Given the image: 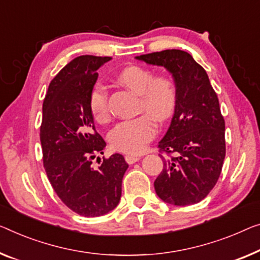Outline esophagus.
Returning a JSON list of instances; mask_svg holds the SVG:
<instances>
[{
  "label": "esophagus",
  "instance_id": "esophagus-1",
  "mask_svg": "<svg viewBox=\"0 0 260 260\" xmlns=\"http://www.w3.org/2000/svg\"><path fill=\"white\" fill-rule=\"evenodd\" d=\"M125 160L128 165H133L135 162H138L140 160V156L139 155H133V154H127L125 155Z\"/></svg>",
  "mask_w": 260,
  "mask_h": 260
}]
</instances>
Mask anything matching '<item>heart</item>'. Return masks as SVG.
I'll return each instance as SVG.
<instances>
[{
    "instance_id": "heart-1",
    "label": "heart",
    "mask_w": 260,
    "mask_h": 260,
    "mask_svg": "<svg viewBox=\"0 0 260 260\" xmlns=\"http://www.w3.org/2000/svg\"><path fill=\"white\" fill-rule=\"evenodd\" d=\"M118 79L123 86L139 95L138 111L146 114L117 123L108 133V142L118 152L139 154L146 149L156 134L154 120L164 122L174 114L177 90L173 80L167 77H155L149 69L138 65L122 70ZM88 107L96 122L105 123L110 120L108 91L103 84L98 83L92 87Z\"/></svg>"
}]
</instances>
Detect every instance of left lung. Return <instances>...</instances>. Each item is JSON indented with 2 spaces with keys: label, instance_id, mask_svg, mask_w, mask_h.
<instances>
[{
  "label": "left lung",
  "instance_id": "left-lung-1",
  "mask_svg": "<svg viewBox=\"0 0 260 260\" xmlns=\"http://www.w3.org/2000/svg\"><path fill=\"white\" fill-rule=\"evenodd\" d=\"M172 73L177 104L170 127L158 142L164 169L155 191L174 205L195 204L218 181L225 157V121L205 70L188 52L164 50L137 57Z\"/></svg>",
  "mask_w": 260,
  "mask_h": 260
}]
</instances>
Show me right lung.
<instances>
[{"mask_svg": "<svg viewBox=\"0 0 260 260\" xmlns=\"http://www.w3.org/2000/svg\"><path fill=\"white\" fill-rule=\"evenodd\" d=\"M110 59L75 58L51 80L43 102L40 138L46 175L61 202L84 217L103 216L117 207L128 168L121 154L103 157L96 169L92 166L106 142L95 131L88 95L96 70Z\"/></svg>", "mask_w": 260, "mask_h": 260, "instance_id": "add662e5", "label": "right lung"}]
</instances>
